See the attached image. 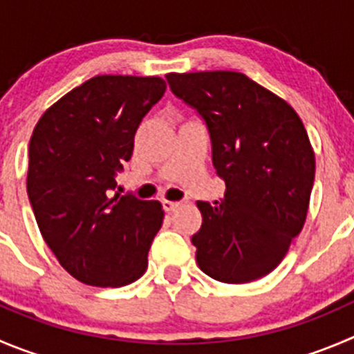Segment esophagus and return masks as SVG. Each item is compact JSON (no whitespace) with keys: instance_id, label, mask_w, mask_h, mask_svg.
I'll list each match as a JSON object with an SVG mask.
<instances>
[{"instance_id":"esophagus-1","label":"esophagus","mask_w":354,"mask_h":354,"mask_svg":"<svg viewBox=\"0 0 354 354\" xmlns=\"http://www.w3.org/2000/svg\"><path fill=\"white\" fill-rule=\"evenodd\" d=\"M161 205H163V210L165 212H174L175 208H179V203H177V201L163 200V201H161Z\"/></svg>"}]
</instances>
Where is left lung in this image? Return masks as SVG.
I'll use <instances>...</instances> for the list:
<instances>
[{
    "instance_id": "8db88e82",
    "label": "left lung",
    "mask_w": 354,
    "mask_h": 354,
    "mask_svg": "<svg viewBox=\"0 0 354 354\" xmlns=\"http://www.w3.org/2000/svg\"><path fill=\"white\" fill-rule=\"evenodd\" d=\"M175 97L196 109L225 183L221 201H198L191 241L201 271L248 283L283 261L301 233L315 183V153L301 118L283 99L234 71L170 73Z\"/></svg>"
}]
</instances>
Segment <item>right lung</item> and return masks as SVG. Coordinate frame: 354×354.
I'll list each match as a JSON object with an SVG mask.
<instances>
[{
    "label": "right lung",
    "mask_w": 354,
    "mask_h": 354,
    "mask_svg": "<svg viewBox=\"0 0 354 354\" xmlns=\"http://www.w3.org/2000/svg\"><path fill=\"white\" fill-rule=\"evenodd\" d=\"M158 76L104 74L45 111L29 142L28 196L43 240L82 283L123 287L147 269L160 201L114 193L142 118L163 97Z\"/></svg>",
    "instance_id": "1"
}]
</instances>
